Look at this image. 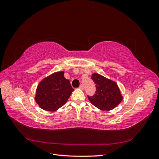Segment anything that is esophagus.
<instances>
[{
	"label": "esophagus",
	"mask_w": 159,
	"mask_h": 159,
	"mask_svg": "<svg viewBox=\"0 0 159 159\" xmlns=\"http://www.w3.org/2000/svg\"><path fill=\"white\" fill-rule=\"evenodd\" d=\"M80 89H84V85H80Z\"/></svg>",
	"instance_id": "obj_1"
}]
</instances>
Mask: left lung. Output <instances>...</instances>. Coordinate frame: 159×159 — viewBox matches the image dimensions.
<instances>
[{
	"mask_svg": "<svg viewBox=\"0 0 159 159\" xmlns=\"http://www.w3.org/2000/svg\"><path fill=\"white\" fill-rule=\"evenodd\" d=\"M91 79L96 87L93 96H88L89 102L94 106L103 111L114 109L121 103L123 96L120 92L117 84L98 74H93Z\"/></svg>",
	"mask_w": 159,
	"mask_h": 159,
	"instance_id": "left-lung-1",
	"label": "left lung"
}]
</instances>
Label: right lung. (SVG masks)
Here are the masks:
<instances>
[{
	"label": "right lung",
	"instance_id": "obj_1",
	"mask_svg": "<svg viewBox=\"0 0 159 159\" xmlns=\"http://www.w3.org/2000/svg\"><path fill=\"white\" fill-rule=\"evenodd\" d=\"M64 74V71L56 72L38 84L35 100L42 109L54 111L63 106L69 99L74 89Z\"/></svg>",
	"mask_w": 159,
	"mask_h": 159
}]
</instances>
